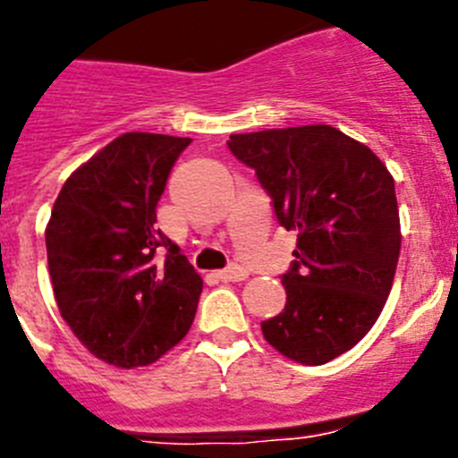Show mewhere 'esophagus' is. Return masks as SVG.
<instances>
[{"label": "esophagus", "instance_id": "34e87169", "mask_svg": "<svg viewBox=\"0 0 458 458\" xmlns=\"http://www.w3.org/2000/svg\"><path fill=\"white\" fill-rule=\"evenodd\" d=\"M216 277H219L221 282H242L249 277V271L242 267H230V268H225V271L216 273Z\"/></svg>", "mask_w": 458, "mask_h": 458}]
</instances>
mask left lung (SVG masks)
<instances>
[{
	"label": "left lung",
	"instance_id": "1",
	"mask_svg": "<svg viewBox=\"0 0 458 458\" xmlns=\"http://www.w3.org/2000/svg\"><path fill=\"white\" fill-rule=\"evenodd\" d=\"M228 147L298 233L287 305L264 320V339L298 364H327L369 335L391 293L403 243L393 176L327 123L230 135Z\"/></svg>",
	"mask_w": 458,
	"mask_h": 458
}]
</instances>
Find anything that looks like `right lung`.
Returning <instances> with one entry per match:
<instances>
[{
  "mask_svg": "<svg viewBox=\"0 0 458 458\" xmlns=\"http://www.w3.org/2000/svg\"><path fill=\"white\" fill-rule=\"evenodd\" d=\"M190 142L123 132L67 178L51 209L45 242L58 310L76 339L117 369L157 361L194 320L203 280L156 228L169 171Z\"/></svg>",
  "mask_w": 458,
  "mask_h": 458,
  "instance_id": "obj_1",
  "label": "right lung"
}]
</instances>
